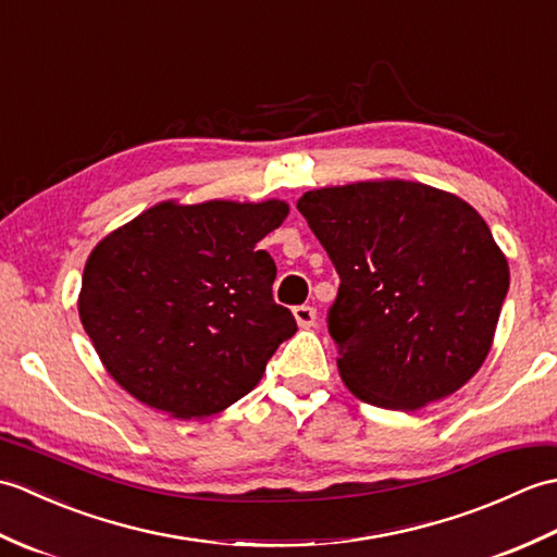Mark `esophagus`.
Listing matches in <instances>:
<instances>
[{
	"label": "esophagus",
	"instance_id": "34e87169",
	"mask_svg": "<svg viewBox=\"0 0 557 557\" xmlns=\"http://www.w3.org/2000/svg\"><path fill=\"white\" fill-rule=\"evenodd\" d=\"M294 318H297L299 327H311L315 325V309L313 306H297V309H294Z\"/></svg>",
	"mask_w": 557,
	"mask_h": 557
}]
</instances>
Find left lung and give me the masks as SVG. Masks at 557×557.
<instances>
[{
    "mask_svg": "<svg viewBox=\"0 0 557 557\" xmlns=\"http://www.w3.org/2000/svg\"><path fill=\"white\" fill-rule=\"evenodd\" d=\"M299 212L339 275L327 327L354 397L417 411L486 361L510 265L467 200L421 182L306 191Z\"/></svg>",
    "mask_w": 557,
    "mask_h": 557,
    "instance_id": "left-lung-1",
    "label": "left lung"
}]
</instances>
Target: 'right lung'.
<instances>
[{
  "label": "right lung",
  "instance_id": "1",
  "mask_svg": "<svg viewBox=\"0 0 557 557\" xmlns=\"http://www.w3.org/2000/svg\"><path fill=\"white\" fill-rule=\"evenodd\" d=\"M287 215L277 198L162 200L92 248L78 315L128 395L174 419H206L251 393L297 333L272 299L275 260L256 248Z\"/></svg>",
  "mask_w": 557,
  "mask_h": 557
}]
</instances>
